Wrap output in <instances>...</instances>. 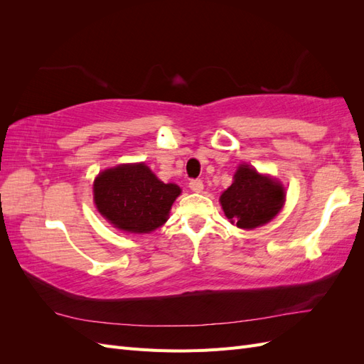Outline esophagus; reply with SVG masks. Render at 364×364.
Masks as SVG:
<instances>
[{"label":"esophagus","instance_id":"esophagus-1","mask_svg":"<svg viewBox=\"0 0 364 364\" xmlns=\"http://www.w3.org/2000/svg\"><path fill=\"white\" fill-rule=\"evenodd\" d=\"M190 188L194 191V193H200L203 190V182L200 179H193L190 182Z\"/></svg>","mask_w":364,"mask_h":364}]
</instances>
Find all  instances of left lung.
Here are the masks:
<instances>
[{
	"label": "left lung",
	"instance_id": "1",
	"mask_svg": "<svg viewBox=\"0 0 364 364\" xmlns=\"http://www.w3.org/2000/svg\"><path fill=\"white\" fill-rule=\"evenodd\" d=\"M285 202V188L277 179L240 164L234 182L220 196L229 222L241 229H253L277 217Z\"/></svg>",
	"mask_w": 364,
	"mask_h": 364
}]
</instances>
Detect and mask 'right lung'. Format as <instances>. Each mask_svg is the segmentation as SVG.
I'll return each mask as SVG.
<instances>
[{
	"label": "right lung",
	"instance_id": "add662e5",
	"mask_svg": "<svg viewBox=\"0 0 364 364\" xmlns=\"http://www.w3.org/2000/svg\"><path fill=\"white\" fill-rule=\"evenodd\" d=\"M181 188L164 183L144 162L121 164L94 181L95 206L114 228L130 234H149L167 222Z\"/></svg>",
	"mask_w": 364,
	"mask_h": 364
}]
</instances>
